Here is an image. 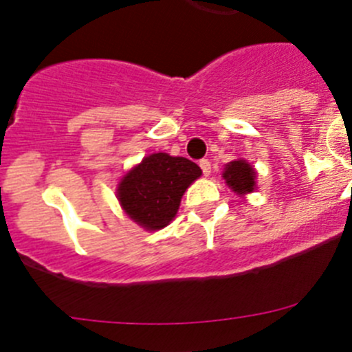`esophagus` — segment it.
<instances>
[{
    "label": "esophagus",
    "instance_id": "1",
    "mask_svg": "<svg viewBox=\"0 0 352 352\" xmlns=\"http://www.w3.org/2000/svg\"><path fill=\"white\" fill-rule=\"evenodd\" d=\"M199 166H201V170H202V173H204L206 177L209 175V173H211V162H209V160H201V162H199Z\"/></svg>",
    "mask_w": 352,
    "mask_h": 352
}]
</instances>
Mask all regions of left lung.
Here are the masks:
<instances>
[{"label":"left lung","mask_w":352,"mask_h":352,"mask_svg":"<svg viewBox=\"0 0 352 352\" xmlns=\"http://www.w3.org/2000/svg\"><path fill=\"white\" fill-rule=\"evenodd\" d=\"M255 177H257V172L247 160H233L225 166V172H223V179L226 180L230 189L239 196L254 192Z\"/></svg>","instance_id":"8db88e82"}]
</instances>
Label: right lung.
Wrapping results in <instances>:
<instances>
[{"label":"right lung","instance_id":"obj_1","mask_svg":"<svg viewBox=\"0 0 352 352\" xmlns=\"http://www.w3.org/2000/svg\"><path fill=\"white\" fill-rule=\"evenodd\" d=\"M201 175L202 170L184 156L153 153L120 179L117 199L134 223L156 232L175 218L184 192Z\"/></svg>","mask_w":352,"mask_h":352}]
</instances>
